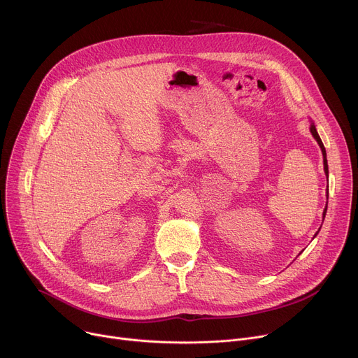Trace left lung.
Returning <instances> with one entry per match:
<instances>
[{
	"mask_svg": "<svg viewBox=\"0 0 358 358\" xmlns=\"http://www.w3.org/2000/svg\"><path fill=\"white\" fill-rule=\"evenodd\" d=\"M310 131H312L313 137L316 138V141L319 143V145H320V148H322V152H323V163H324V173H326L327 177H329V166H327V159H326V148H324V145H323V143H322V138H320V136L317 134V130H316V127H315L313 123L310 124ZM326 211H327V207L324 208L323 215H326Z\"/></svg>",
	"mask_w": 358,
	"mask_h": 358,
	"instance_id": "obj_1",
	"label": "left lung"
}]
</instances>
